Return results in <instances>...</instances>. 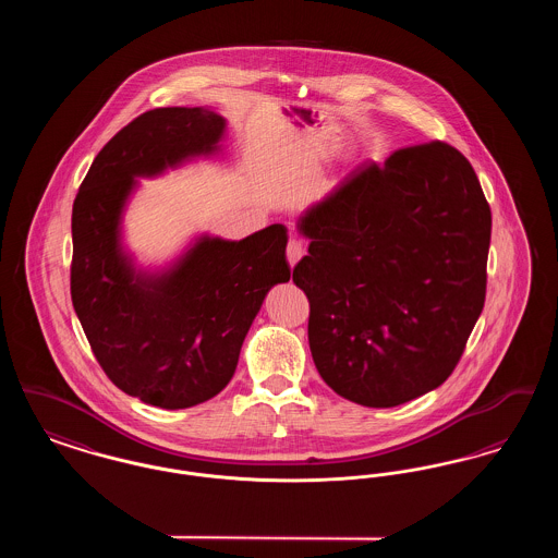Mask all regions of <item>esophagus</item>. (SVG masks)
I'll list each match as a JSON object with an SVG mask.
<instances>
[{"instance_id":"1","label":"esophagus","mask_w":558,"mask_h":558,"mask_svg":"<svg viewBox=\"0 0 558 558\" xmlns=\"http://www.w3.org/2000/svg\"><path fill=\"white\" fill-rule=\"evenodd\" d=\"M305 255V248H303V244L299 242V240L292 239L289 242V246H287V259H289V264L291 267L296 266L299 264V259Z\"/></svg>"}]
</instances>
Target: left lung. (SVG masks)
Returning a JSON list of instances; mask_svg holds the SVG:
<instances>
[{
	"instance_id": "1",
	"label": "left lung",
	"mask_w": 558,
	"mask_h": 558,
	"mask_svg": "<svg viewBox=\"0 0 558 558\" xmlns=\"http://www.w3.org/2000/svg\"><path fill=\"white\" fill-rule=\"evenodd\" d=\"M296 230L310 253L292 282L324 383L366 408L437 389L485 301L492 211L471 162L441 142L362 162Z\"/></svg>"
}]
</instances>
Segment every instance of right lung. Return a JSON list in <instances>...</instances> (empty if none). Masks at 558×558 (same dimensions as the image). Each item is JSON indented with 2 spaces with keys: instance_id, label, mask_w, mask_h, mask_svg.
Wrapping results in <instances>:
<instances>
[{
  "instance_id": "obj_1",
  "label": "right lung",
  "mask_w": 558,
  "mask_h": 558,
  "mask_svg": "<svg viewBox=\"0 0 558 558\" xmlns=\"http://www.w3.org/2000/svg\"><path fill=\"white\" fill-rule=\"evenodd\" d=\"M226 133L215 107L148 110L98 153L73 205L71 296L83 332L123 393L165 410L230 383L267 292L291 280L282 223L242 240L201 232L162 266L140 264L125 240L140 180L221 157Z\"/></svg>"
}]
</instances>
